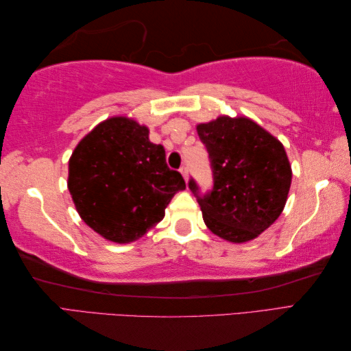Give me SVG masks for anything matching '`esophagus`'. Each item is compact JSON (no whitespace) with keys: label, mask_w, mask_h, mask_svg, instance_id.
<instances>
[{"label":"esophagus","mask_w":351,"mask_h":351,"mask_svg":"<svg viewBox=\"0 0 351 351\" xmlns=\"http://www.w3.org/2000/svg\"><path fill=\"white\" fill-rule=\"evenodd\" d=\"M180 171H181V175L184 176V180H185V182H189V169L184 166V167H181V170H180Z\"/></svg>","instance_id":"1"}]
</instances>
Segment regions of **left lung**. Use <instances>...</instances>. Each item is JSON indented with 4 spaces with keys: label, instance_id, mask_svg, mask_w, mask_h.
Returning a JSON list of instances; mask_svg holds the SVG:
<instances>
[{
    "label": "left lung",
    "instance_id": "left-lung-1",
    "mask_svg": "<svg viewBox=\"0 0 351 351\" xmlns=\"http://www.w3.org/2000/svg\"><path fill=\"white\" fill-rule=\"evenodd\" d=\"M196 130L214 176L213 190L204 196L195 181L189 182L205 225L226 241H250L285 208L293 178L285 147L245 116H219Z\"/></svg>",
    "mask_w": 351,
    "mask_h": 351
}]
</instances>
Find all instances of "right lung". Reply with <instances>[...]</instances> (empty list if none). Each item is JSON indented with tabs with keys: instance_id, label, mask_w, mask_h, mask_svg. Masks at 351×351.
Instances as JSON below:
<instances>
[{
	"instance_id": "right-lung-1",
	"label": "right lung",
	"mask_w": 351,
	"mask_h": 351,
	"mask_svg": "<svg viewBox=\"0 0 351 351\" xmlns=\"http://www.w3.org/2000/svg\"><path fill=\"white\" fill-rule=\"evenodd\" d=\"M68 189L87 226L108 241L126 244L164 219L185 181L167 167L166 151L149 140L147 126L114 116L73 149Z\"/></svg>"
}]
</instances>
